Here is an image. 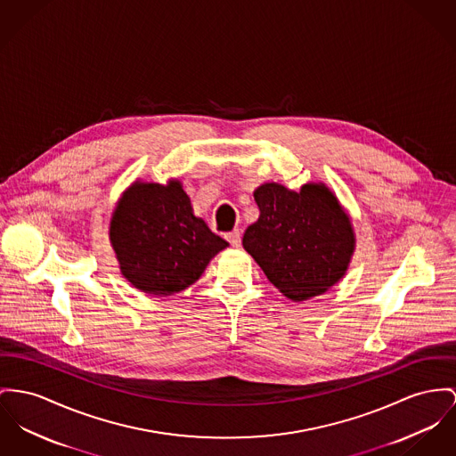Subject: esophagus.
<instances>
[{
    "instance_id": "1",
    "label": "esophagus",
    "mask_w": 456,
    "mask_h": 456,
    "mask_svg": "<svg viewBox=\"0 0 456 456\" xmlns=\"http://www.w3.org/2000/svg\"><path fill=\"white\" fill-rule=\"evenodd\" d=\"M224 237H226V240L230 242L232 247H240V240H242V239H240V232H239V230L228 232Z\"/></svg>"
}]
</instances>
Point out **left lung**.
<instances>
[{"instance_id": "8db88e82", "label": "left lung", "mask_w": 456, "mask_h": 456, "mask_svg": "<svg viewBox=\"0 0 456 456\" xmlns=\"http://www.w3.org/2000/svg\"><path fill=\"white\" fill-rule=\"evenodd\" d=\"M259 219L243 233V248L292 301L323 294L340 280L354 250V233L325 184L292 191L266 183L254 191Z\"/></svg>"}]
</instances>
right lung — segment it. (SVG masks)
Segmentation results:
<instances>
[{"instance_id": "add662e5", "label": "right lung", "mask_w": 456, "mask_h": 456, "mask_svg": "<svg viewBox=\"0 0 456 456\" xmlns=\"http://www.w3.org/2000/svg\"><path fill=\"white\" fill-rule=\"evenodd\" d=\"M121 272L153 296L176 294L200 278L228 242L191 213L182 183H134L110 221Z\"/></svg>"}]
</instances>
